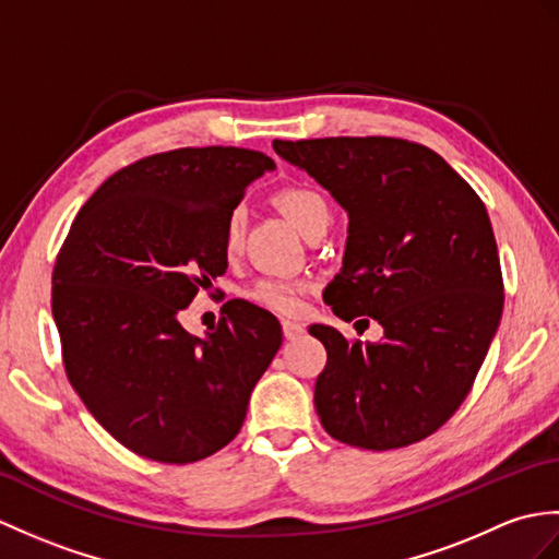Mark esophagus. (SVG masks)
I'll list each match as a JSON object with an SVG mask.
<instances>
[{"label": "esophagus", "mask_w": 559, "mask_h": 559, "mask_svg": "<svg viewBox=\"0 0 559 559\" xmlns=\"http://www.w3.org/2000/svg\"><path fill=\"white\" fill-rule=\"evenodd\" d=\"M281 326H283V335H285V338H288V341L300 338V335L305 333V326H302V323H295V321H283Z\"/></svg>", "instance_id": "esophagus-1"}]
</instances>
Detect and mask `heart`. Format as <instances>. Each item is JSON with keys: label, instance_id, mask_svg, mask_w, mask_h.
Returning a JSON list of instances; mask_svg holds the SVG:
<instances>
[{"label": "heart", "instance_id": "heart-1", "mask_svg": "<svg viewBox=\"0 0 559 559\" xmlns=\"http://www.w3.org/2000/svg\"><path fill=\"white\" fill-rule=\"evenodd\" d=\"M276 204L281 212L293 221V226L302 233L305 238H311L319 230H326L331 226V204L323 194L311 186H288L276 192ZM242 228H245V214L240 206L230 210L224 221V252L236 254L242 242ZM305 283L293 281H276V278H262L257 281L248 290V297L269 311L276 314H300L305 307Z\"/></svg>", "mask_w": 559, "mask_h": 559}]
</instances>
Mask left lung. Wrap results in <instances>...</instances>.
Listing matches in <instances>:
<instances>
[{"instance_id": "obj_1", "label": "left lung", "mask_w": 559, "mask_h": 559, "mask_svg": "<svg viewBox=\"0 0 559 559\" xmlns=\"http://www.w3.org/2000/svg\"><path fill=\"white\" fill-rule=\"evenodd\" d=\"M274 150L349 216L343 269L326 288L333 314L383 326V338L367 345L309 326L329 355L314 385L321 426L365 450L419 443L469 395L502 317L486 204L419 142L274 140Z\"/></svg>"}]
</instances>
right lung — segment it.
<instances>
[{
  "label": "right lung",
  "instance_id": "obj_1",
  "mask_svg": "<svg viewBox=\"0 0 559 559\" xmlns=\"http://www.w3.org/2000/svg\"><path fill=\"white\" fill-rule=\"evenodd\" d=\"M271 168L245 147L152 154L104 180L61 245L51 314L63 369L140 457L188 464L228 445L278 353V319L245 300L226 302L204 341L178 321L226 274L224 221Z\"/></svg>",
  "mask_w": 559,
  "mask_h": 559
}]
</instances>
